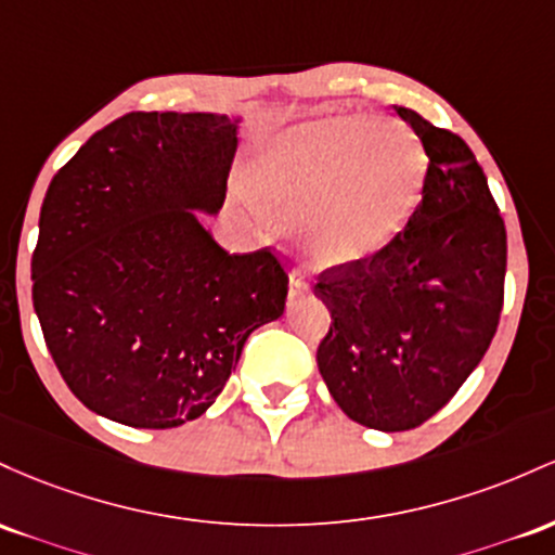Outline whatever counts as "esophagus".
I'll return each mask as SVG.
<instances>
[{
	"mask_svg": "<svg viewBox=\"0 0 555 555\" xmlns=\"http://www.w3.org/2000/svg\"><path fill=\"white\" fill-rule=\"evenodd\" d=\"M288 288H291V296H304V294H309V283H307V280H304V278H298V275H291Z\"/></svg>",
	"mask_w": 555,
	"mask_h": 555,
	"instance_id": "34e87169",
	"label": "esophagus"
}]
</instances>
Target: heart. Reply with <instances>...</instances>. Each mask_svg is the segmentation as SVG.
Returning a JSON list of instances; mask_svg holds the SVG:
<instances>
[{
	"label": "heart",
	"instance_id": "b5f03b06",
	"mask_svg": "<svg viewBox=\"0 0 555 555\" xmlns=\"http://www.w3.org/2000/svg\"><path fill=\"white\" fill-rule=\"evenodd\" d=\"M427 159L390 120L327 115L280 130L257 154L248 194L294 217L307 257L325 270L370 264L396 244L425 194Z\"/></svg>",
	"mask_w": 555,
	"mask_h": 555
}]
</instances>
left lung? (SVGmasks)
<instances>
[{"label":"left lung","mask_w":555,"mask_h":555,"mask_svg":"<svg viewBox=\"0 0 555 555\" xmlns=\"http://www.w3.org/2000/svg\"><path fill=\"white\" fill-rule=\"evenodd\" d=\"M429 159L414 220L370 264L327 270L314 296L333 325L317 366L348 420L401 433L429 420L475 372L503 307L506 228L475 154L398 107Z\"/></svg>","instance_id":"8db88e82"}]
</instances>
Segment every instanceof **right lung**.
<instances>
[{"label": "right lung", "instance_id": "1", "mask_svg": "<svg viewBox=\"0 0 555 555\" xmlns=\"http://www.w3.org/2000/svg\"><path fill=\"white\" fill-rule=\"evenodd\" d=\"M244 117L130 112L49 183L30 278L43 340L93 414L170 429L222 393L254 330L283 317L267 248L228 254L204 228L225 202Z\"/></svg>", "mask_w": 555, "mask_h": 555}]
</instances>
